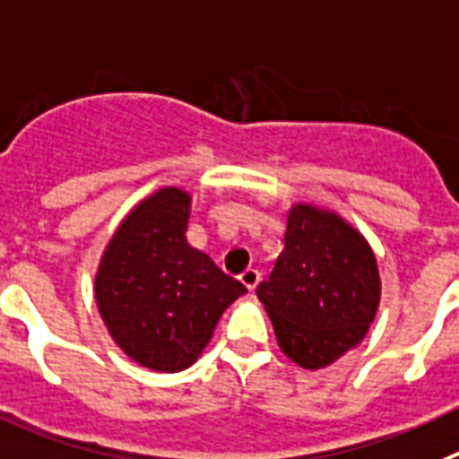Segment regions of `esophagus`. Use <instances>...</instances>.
<instances>
[{"instance_id": "34e87169", "label": "esophagus", "mask_w": 459, "mask_h": 459, "mask_svg": "<svg viewBox=\"0 0 459 459\" xmlns=\"http://www.w3.org/2000/svg\"><path fill=\"white\" fill-rule=\"evenodd\" d=\"M239 281L245 283L247 290H255V286H258V281H260V272L255 270V267H249V270H245L242 274H239Z\"/></svg>"}]
</instances>
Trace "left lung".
Here are the masks:
<instances>
[{
	"instance_id": "8db88e82",
	"label": "left lung",
	"mask_w": 459,
	"mask_h": 459,
	"mask_svg": "<svg viewBox=\"0 0 459 459\" xmlns=\"http://www.w3.org/2000/svg\"><path fill=\"white\" fill-rule=\"evenodd\" d=\"M281 352L307 370L357 348L377 316L382 281L368 239L333 210L295 204L283 251L255 288Z\"/></svg>"
}]
</instances>
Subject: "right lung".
<instances>
[{
    "mask_svg": "<svg viewBox=\"0 0 459 459\" xmlns=\"http://www.w3.org/2000/svg\"><path fill=\"white\" fill-rule=\"evenodd\" d=\"M192 196L162 187L139 201L111 235L96 272V301L107 332L139 366L189 368L221 313L247 288L187 242Z\"/></svg>",
    "mask_w": 459,
    "mask_h": 459,
    "instance_id": "add662e5",
    "label": "right lung"
}]
</instances>
